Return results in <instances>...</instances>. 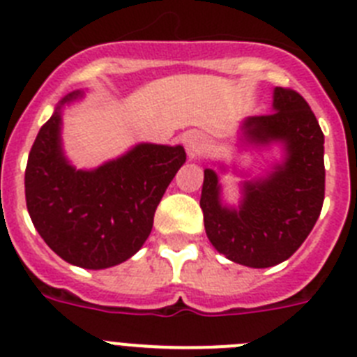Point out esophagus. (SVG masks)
I'll use <instances>...</instances> for the list:
<instances>
[{"label": "esophagus", "mask_w": 357, "mask_h": 357, "mask_svg": "<svg viewBox=\"0 0 357 357\" xmlns=\"http://www.w3.org/2000/svg\"><path fill=\"white\" fill-rule=\"evenodd\" d=\"M182 144H184L189 157H197L200 155L202 151L206 150L207 139L200 134V132H188V134H184V137H182Z\"/></svg>", "instance_id": "34e87169"}]
</instances>
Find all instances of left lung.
I'll return each instance as SVG.
<instances>
[{
    "label": "left lung",
    "instance_id": "left-lung-1",
    "mask_svg": "<svg viewBox=\"0 0 357 357\" xmlns=\"http://www.w3.org/2000/svg\"><path fill=\"white\" fill-rule=\"evenodd\" d=\"M272 109L243 119L239 141L259 150L277 144L282 157L264 175L241 181L238 206L223 200L218 173L204 169L200 207L207 238L227 259L250 268L291 257L313 230L326 193L324 134L311 107L295 91L275 87ZM220 169L227 172L225 164Z\"/></svg>",
    "mask_w": 357,
    "mask_h": 357
}]
</instances>
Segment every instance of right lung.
Listing matches in <instances>:
<instances>
[{"instance_id":"1","label":"right lung","mask_w":357,"mask_h":357,"mask_svg":"<svg viewBox=\"0 0 357 357\" xmlns=\"http://www.w3.org/2000/svg\"><path fill=\"white\" fill-rule=\"evenodd\" d=\"M44 123L28 155L24 195L33 227L59 257L103 270L130 259L153 227V214L185 162L184 146L139 143L94 169H77L62 148V109Z\"/></svg>"}]
</instances>
